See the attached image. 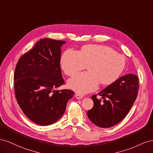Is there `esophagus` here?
Wrapping results in <instances>:
<instances>
[{"label": "esophagus", "instance_id": "obj_1", "mask_svg": "<svg viewBox=\"0 0 153 153\" xmlns=\"http://www.w3.org/2000/svg\"><path fill=\"white\" fill-rule=\"evenodd\" d=\"M75 98L77 99V100H81L82 98H84V96L79 94H75Z\"/></svg>", "mask_w": 153, "mask_h": 153}]
</instances>
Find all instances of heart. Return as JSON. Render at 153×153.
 Masks as SVG:
<instances>
[{"label": "heart", "mask_w": 153, "mask_h": 153, "mask_svg": "<svg viewBox=\"0 0 153 153\" xmlns=\"http://www.w3.org/2000/svg\"><path fill=\"white\" fill-rule=\"evenodd\" d=\"M61 67L67 75L73 76L88 65L89 71L78 74L68 81V86L80 94L96 90L100 82L110 85L123 72L126 59L112 48L105 45H88L80 52L68 49L61 59Z\"/></svg>", "instance_id": "obj_1"}]
</instances>
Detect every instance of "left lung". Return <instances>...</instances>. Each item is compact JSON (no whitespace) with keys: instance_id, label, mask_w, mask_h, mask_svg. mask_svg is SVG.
<instances>
[{"instance_id":"8db88e82","label":"left lung","mask_w":153,"mask_h":153,"mask_svg":"<svg viewBox=\"0 0 153 153\" xmlns=\"http://www.w3.org/2000/svg\"><path fill=\"white\" fill-rule=\"evenodd\" d=\"M138 78L133 74H127L92 96L93 108L87 112L90 121L101 128H110L121 122L126 117L137 97Z\"/></svg>"}]
</instances>
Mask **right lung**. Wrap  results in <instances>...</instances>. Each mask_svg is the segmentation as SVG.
<instances>
[{"label": "right lung", "instance_id": "add662e5", "mask_svg": "<svg viewBox=\"0 0 153 153\" xmlns=\"http://www.w3.org/2000/svg\"><path fill=\"white\" fill-rule=\"evenodd\" d=\"M64 41L41 39L18 61L15 71L17 102L32 122L48 126L57 122L73 98L71 90L56 91L64 84L60 66Z\"/></svg>", "mask_w": 153, "mask_h": 153}]
</instances>
